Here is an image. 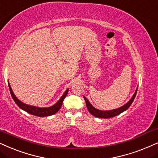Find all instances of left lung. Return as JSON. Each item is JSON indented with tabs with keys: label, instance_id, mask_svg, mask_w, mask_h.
Wrapping results in <instances>:
<instances>
[{
	"label": "left lung",
	"instance_id": "obj_1",
	"mask_svg": "<svg viewBox=\"0 0 158 158\" xmlns=\"http://www.w3.org/2000/svg\"><path fill=\"white\" fill-rule=\"evenodd\" d=\"M137 89L138 88H136V89L135 92H134V95L132 96V98L130 99V100L127 102V103H126L124 106L120 107V108H118L114 109V110H98V109L94 108V107L92 106L91 103L89 102V100H88L85 96H84V98H85V100L86 102V106H87L88 110H89V112L91 113L92 115H93L94 116H95V117L101 118H109L114 117V116H115V115H118V114H120V113H123V111L127 110V109L129 108L130 106L132 104V102H133L134 98H135L136 92H137Z\"/></svg>",
	"mask_w": 158,
	"mask_h": 158
}]
</instances>
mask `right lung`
<instances>
[{
  "label": "right lung",
  "instance_id": "obj_1",
  "mask_svg": "<svg viewBox=\"0 0 158 158\" xmlns=\"http://www.w3.org/2000/svg\"><path fill=\"white\" fill-rule=\"evenodd\" d=\"M8 87H9V90H10V94H11L12 98L14 99V102H16V105H17L21 109H22L23 110L26 111V112H27L28 113H30L31 115H36V116H39V117L49 116V115H52L55 114V113H57L58 111L60 110V107L62 106L63 102H64V100L66 97L69 92V89H67L66 91H65L64 94L61 96V98L59 99V100H58V102L55 105H53L52 106L48 107V108H38V107L29 106V105L25 104L24 102H22V101L19 100V99L15 96V94H14L9 83H8Z\"/></svg>",
  "mask_w": 158,
  "mask_h": 158
}]
</instances>
